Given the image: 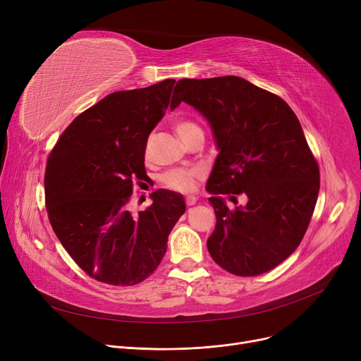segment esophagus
Listing matches in <instances>:
<instances>
[{"instance_id": "34e87169", "label": "esophagus", "mask_w": 361, "mask_h": 361, "mask_svg": "<svg viewBox=\"0 0 361 361\" xmlns=\"http://www.w3.org/2000/svg\"><path fill=\"white\" fill-rule=\"evenodd\" d=\"M196 202H197L196 196H187L185 197V204L187 206H193V204H196Z\"/></svg>"}]
</instances>
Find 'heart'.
Segmentation results:
<instances>
[{"mask_svg":"<svg viewBox=\"0 0 361 361\" xmlns=\"http://www.w3.org/2000/svg\"><path fill=\"white\" fill-rule=\"evenodd\" d=\"M174 128L177 131V135L180 136V139L184 142L193 131H196L200 127L190 120H177L174 123ZM199 177H200L199 169H174V171H169V173H166L162 177V183L165 187L171 188V190H176L180 193H188L195 188V184Z\"/></svg>","mask_w":361,"mask_h":361,"instance_id":"heart-1","label":"heart"}]
</instances>
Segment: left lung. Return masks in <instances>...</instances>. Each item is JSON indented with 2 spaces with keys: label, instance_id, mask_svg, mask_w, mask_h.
Here are the masks:
<instances>
[{
  "label": "left lung",
  "instance_id": "1",
  "mask_svg": "<svg viewBox=\"0 0 361 361\" xmlns=\"http://www.w3.org/2000/svg\"><path fill=\"white\" fill-rule=\"evenodd\" d=\"M185 102L209 123L219 154L206 184L216 225L207 250L238 276L274 269L298 247L319 195V166L288 104L237 75L177 82L171 109ZM222 194L248 196L231 212Z\"/></svg>",
  "mask_w": 361,
  "mask_h": 361
}]
</instances>
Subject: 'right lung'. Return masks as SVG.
<instances>
[{
    "instance_id": "obj_1",
    "label": "right lung",
    "mask_w": 361,
    "mask_h": 361,
    "mask_svg": "<svg viewBox=\"0 0 361 361\" xmlns=\"http://www.w3.org/2000/svg\"><path fill=\"white\" fill-rule=\"evenodd\" d=\"M176 80L114 92L83 111L51 150L45 203L54 233L93 279L135 286L154 274L184 197L157 190L152 204L130 212L133 183L145 177L150 131L162 120ZM173 108H177L174 105Z\"/></svg>"
}]
</instances>
